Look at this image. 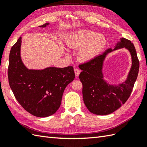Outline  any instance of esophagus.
I'll use <instances>...</instances> for the list:
<instances>
[{
	"label": "esophagus",
	"mask_w": 147,
	"mask_h": 147,
	"mask_svg": "<svg viewBox=\"0 0 147 147\" xmlns=\"http://www.w3.org/2000/svg\"><path fill=\"white\" fill-rule=\"evenodd\" d=\"M80 72H81V71H80V69H78V68L74 69V73H75V75L76 76H78L80 75Z\"/></svg>",
	"instance_id": "obj_1"
}]
</instances>
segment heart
<instances>
[{
    "instance_id": "b5f03b06",
    "label": "heart",
    "mask_w": 147,
    "mask_h": 147,
    "mask_svg": "<svg viewBox=\"0 0 147 147\" xmlns=\"http://www.w3.org/2000/svg\"><path fill=\"white\" fill-rule=\"evenodd\" d=\"M67 46L71 49H80L79 58L88 61L97 55L104 48L106 38L91 30H82L71 34L66 39Z\"/></svg>"
}]
</instances>
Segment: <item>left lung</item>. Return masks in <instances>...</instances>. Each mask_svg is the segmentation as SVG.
<instances>
[{
  "label": "left lung",
  "mask_w": 147,
  "mask_h": 147,
  "mask_svg": "<svg viewBox=\"0 0 147 147\" xmlns=\"http://www.w3.org/2000/svg\"><path fill=\"white\" fill-rule=\"evenodd\" d=\"M126 47L132 56V67L127 79L118 86H109L102 79L103 61L109 49L102 54L96 56L88 62L79 65L82 70L80 80L83 85V97L86 107L92 113L96 115H107L119 108L129 98L138 74L140 62L133 43L123 38L114 50Z\"/></svg>",
  "instance_id": "1"
}]
</instances>
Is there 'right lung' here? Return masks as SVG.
<instances>
[{"instance_id":"add662e5","label":"right lung","mask_w":147,"mask_h":147,"mask_svg":"<svg viewBox=\"0 0 147 147\" xmlns=\"http://www.w3.org/2000/svg\"><path fill=\"white\" fill-rule=\"evenodd\" d=\"M21 37L12 47L9 54V86L24 110L36 117L49 116L58 110L65 87L75 78L73 67L28 70L21 59Z\"/></svg>"}]
</instances>
